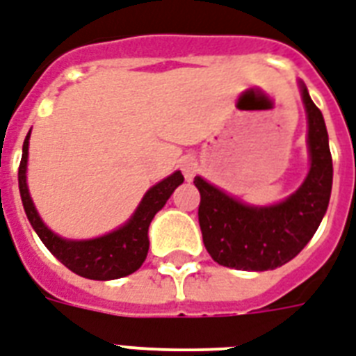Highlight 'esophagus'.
<instances>
[{
	"label": "esophagus",
	"mask_w": 356,
	"mask_h": 356,
	"mask_svg": "<svg viewBox=\"0 0 356 356\" xmlns=\"http://www.w3.org/2000/svg\"><path fill=\"white\" fill-rule=\"evenodd\" d=\"M181 170H183L184 177L190 181L197 172V160L194 156H184L183 162H181Z\"/></svg>",
	"instance_id": "34e87169"
}]
</instances>
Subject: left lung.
I'll use <instances>...</instances> for the list:
<instances>
[{
	"instance_id": "8db88e82",
	"label": "left lung",
	"mask_w": 356,
	"mask_h": 356,
	"mask_svg": "<svg viewBox=\"0 0 356 356\" xmlns=\"http://www.w3.org/2000/svg\"><path fill=\"white\" fill-rule=\"evenodd\" d=\"M308 112L312 168L302 186L273 207H248L213 184L194 179L200 190L197 218L209 256L237 270H273L291 261L314 237L332 190V156L321 110L302 86Z\"/></svg>"
}]
</instances>
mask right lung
I'll use <instances>...</instances> for the list:
<instances>
[{
  "instance_id": "add662e5",
  "label": "right lung",
  "mask_w": 356,
  "mask_h": 356,
  "mask_svg": "<svg viewBox=\"0 0 356 356\" xmlns=\"http://www.w3.org/2000/svg\"><path fill=\"white\" fill-rule=\"evenodd\" d=\"M27 145H29V134L24 140L20 168H18L20 196L27 220L33 226L46 248L58 257L65 267L89 280H115V278L132 275L142 267L149 250V224L154 218V214L166 205L173 190L184 181L181 172H175L164 181H160L159 184H154L145 194L134 216L123 227H119L118 232L108 233L104 237L91 238V241H65L54 235L42 224L29 197L26 184Z\"/></svg>"
}]
</instances>
